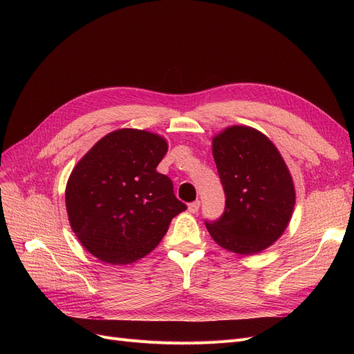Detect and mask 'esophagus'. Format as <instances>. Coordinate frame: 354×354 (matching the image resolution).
I'll return each mask as SVG.
<instances>
[{
	"label": "esophagus",
	"instance_id": "esophagus-1",
	"mask_svg": "<svg viewBox=\"0 0 354 354\" xmlns=\"http://www.w3.org/2000/svg\"><path fill=\"white\" fill-rule=\"evenodd\" d=\"M199 205H201V202L199 201H195V202H190L189 205H187V209L192 212V214H196L198 211H199Z\"/></svg>",
	"mask_w": 354,
	"mask_h": 354
}]
</instances>
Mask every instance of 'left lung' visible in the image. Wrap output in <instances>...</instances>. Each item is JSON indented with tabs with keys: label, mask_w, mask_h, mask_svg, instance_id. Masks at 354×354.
<instances>
[{
	"label": "left lung",
	"mask_w": 354,
	"mask_h": 354,
	"mask_svg": "<svg viewBox=\"0 0 354 354\" xmlns=\"http://www.w3.org/2000/svg\"><path fill=\"white\" fill-rule=\"evenodd\" d=\"M212 155L226 195L223 216L205 226L224 250L252 255L282 236L295 205L291 173L276 146L245 125L212 137Z\"/></svg>",
	"instance_id": "left-lung-1"
}]
</instances>
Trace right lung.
Wrapping results in <instances>:
<instances>
[{
    "instance_id": "right-lung-1",
    "label": "right lung",
    "mask_w": 354,
    "mask_h": 354,
    "mask_svg": "<svg viewBox=\"0 0 354 354\" xmlns=\"http://www.w3.org/2000/svg\"><path fill=\"white\" fill-rule=\"evenodd\" d=\"M164 137L134 128L104 136L73 168L66 185L71 227L82 246L109 264L143 259L186 203L156 171Z\"/></svg>"
}]
</instances>
